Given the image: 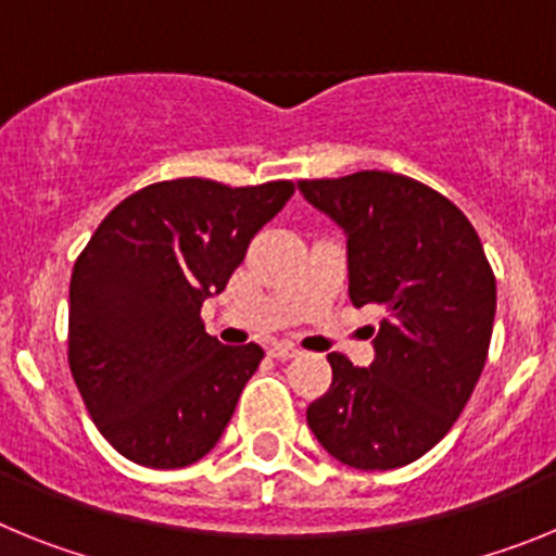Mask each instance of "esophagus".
Listing matches in <instances>:
<instances>
[{"label": "esophagus", "instance_id": "34e87169", "mask_svg": "<svg viewBox=\"0 0 556 556\" xmlns=\"http://www.w3.org/2000/svg\"><path fill=\"white\" fill-rule=\"evenodd\" d=\"M269 356L273 358H281V362H287V358H294L301 356V351L294 345H289V342H275L273 348H269Z\"/></svg>", "mask_w": 556, "mask_h": 556}]
</instances>
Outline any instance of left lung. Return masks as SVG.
Instances as JSON below:
<instances>
[{
  "label": "left lung",
  "instance_id": "left-lung-1",
  "mask_svg": "<svg viewBox=\"0 0 556 556\" xmlns=\"http://www.w3.org/2000/svg\"><path fill=\"white\" fill-rule=\"evenodd\" d=\"M345 230L351 303H378L370 367L331 353V387L306 409L323 448L356 470H392L434 448L488 362L495 275L468 217L395 172L298 180Z\"/></svg>",
  "mask_w": 556,
  "mask_h": 556
}]
</instances>
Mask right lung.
<instances>
[{"label": "right lung", "mask_w": 556, "mask_h": 556, "mask_svg": "<svg viewBox=\"0 0 556 556\" xmlns=\"http://www.w3.org/2000/svg\"><path fill=\"white\" fill-rule=\"evenodd\" d=\"M292 194V180H161L122 200L77 255L68 367L100 434L136 465L186 468L223 437L264 351L208 337L200 306Z\"/></svg>", "instance_id": "obj_1"}]
</instances>
